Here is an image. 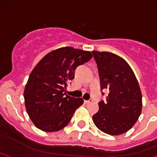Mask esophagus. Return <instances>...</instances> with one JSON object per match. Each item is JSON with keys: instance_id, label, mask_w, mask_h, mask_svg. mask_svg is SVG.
Returning <instances> with one entry per match:
<instances>
[{"instance_id": "esophagus-1", "label": "esophagus", "mask_w": 157, "mask_h": 157, "mask_svg": "<svg viewBox=\"0 0 157 157\" xmlns=\"http://www.w3.org/2000/svg\"><path fill=\"white\" fill-rule=\"evenodd\" d=\"M92 99L91 98V99H90V100H84V103L85 104H89V103H90V102H92Z\"/></svg>"}]
</instances>
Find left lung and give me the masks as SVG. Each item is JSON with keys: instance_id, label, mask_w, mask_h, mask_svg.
<instances>
[{"instance_id": "left-lung-1", "label": "left lung", "mask_w": 157, "mask_h": 157, "mask_svg": "<svg viewBox=\"0 0 157 157\" xmlns=\"http://www.w3.org/2000/svg\"><path fill=\"white\" fill-rule=\"evenodd\" d=\"M92 52L98 67L101 90L109 91L106 101L98 102L99 109L92 120L103 132L121 135L134 126L141 115L142 95L138 82L123 58L112 52Z\"/></svg>"}]
</instances>
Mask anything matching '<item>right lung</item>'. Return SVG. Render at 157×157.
I'll return each instance as SVG.
<instances>
[{
    "label": "right lung",
    "instance_id": "obj_1",
    "mask_svg": "<svg viewBox=\"0 0 157 157\" xmlns=\"http://www.w3.org/2000/svg\"><path fill=\"white\" fill-rule=\"evenodd\" d=\"M92 58L90 51L62 47L47 54L34 67L24 98L28 114L37 128L51 132L68 124L83 100L66 95V87L74 78L76 68Z\"/></svg>",
    "mask_w": 157,
    "mask_h": 157
}]
</instances>
